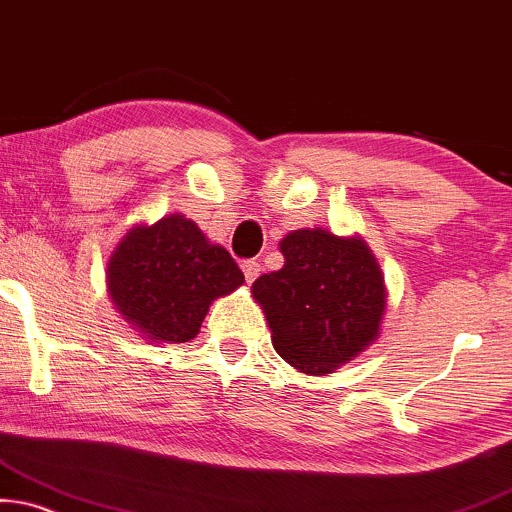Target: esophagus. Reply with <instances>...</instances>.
<instances>
[{
  "instance_id": "obj_1",
  "label": "esophagus",
  "mask_w": 512,
  "mask_h": 512,
  "mask_svg": "<svg viewBox=\"0 0 512 512\" xmlns=\"http://www.w3.org/2000/svg\"><path fill=\"white\" fill-rule=\"evenodd\" d=\"M241 269H243L245 281H248V283H252L257 276H260V262H257V260H245L241 264Z\"/></svg>"
}]
</instances>
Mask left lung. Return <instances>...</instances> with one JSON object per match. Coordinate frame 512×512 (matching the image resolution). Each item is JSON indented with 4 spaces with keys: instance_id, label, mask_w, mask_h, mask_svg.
I'll return each instance as SVG.
<instances>
[{
    "instance_id": "1",
    "label": "left lung",
    "mask_w": 512,
    "mask_h": 512,
    "mask_svg": "<svg viewBox=\"0 0 512 512\" xmlns=\"http://www.w3.org/2000/svg\"><path fill=\"white\" fill-rule=\"evenodd\" d=\"M278 271L252 283L274 349L309 375L333 373L378 338L385 314L383 271L364 238L297 229L281 241Z\"/></svg>"
}]
</instances>
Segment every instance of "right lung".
<instances>
[{"label":"right lung","mask_w":512,"mask_h":512,"mask_svg":"<svg viewBox=\"0 0 512 512\" xmlns=\"http://www.w3.org/2000/svg\"><path fill=\"white\" fill-rule=\"evenodd\" d=\"M106 278L122 319L151 342L193 340L212 300L245 281L234 257L184 215L129 229Z\"/></svg>","instance_id":"1"}]
</instances>
